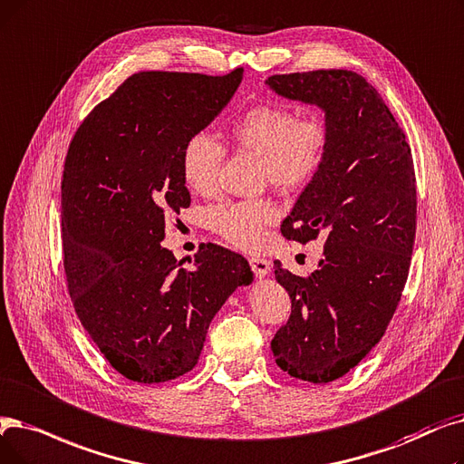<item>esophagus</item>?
<instances>
[{
	"instance_id": "esophagus-1",
	"label": "esophagus",
	"mask_w": 464,
	"mask_h": 464,
	"mask_svg": "<svg viewBox=\"0 0 464 464\" xmlns=\"http://www.w3.org/2000/svg\"><path fill=\"white\" fill-rule=\"evenodd\" d=\"M250 266H252L254 273H256L259 278L267 276L269 271H271V261L261 259V257H252V259H250Z\"/></svg>"
}]
</instances>
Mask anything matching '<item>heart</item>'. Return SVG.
<instances>
[{"label":"heart","mask_w":464,"mask_h":464,"mask_svg":"<svg viewBox=\"0 0 464 464\" xmlns=\"http://www.w3.org/2000/svg\"><path fill=\"white\" fill-rule=\"evenodd\" d=\"M235 148L261 159V176L271 186L292 191L309 184L324 160L330 129L320 113L297 117L280 104H259L240 115L229 129ZM224 148L207 134H191L179 155L186 186L210 195L218 188V174ZM278 210L269 198L226 200L208 212L212 229L231 245L256 250L264 243L266 227L276 219Z\"/></svg>","instance_id":"heart-1"}]
</instances>
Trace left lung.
<instances>
[{"label": "left lung", "instance_id": "obj_1", "mask_svg": "<svg viewBox=\"0 0 464 464\" xmlns=\"http://www.w3.org/2000/svg\"><path fill=\"white\" fill-rule=\"evenodd\" d=\"M278 96L324 111L322 167L280 231L324 256L301 278L275 261L292 314L273 341L276 366L295 379L343 377L379 343L406 286L417 224V191L406 134L379 92L349 70L271 75Z\"/></svg>", "mask_w": 464, "mask_h": 464}]
</instances>
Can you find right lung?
<instances>
[{"label":"right lung","instance_id":"obj_1","mask_svg":"<svg viewBox=\"0 0 464 464\" xmlns=\"http://www.w3.org/2000/svg\"><path fill=\"white\" fill-rule=\"evenodd\" d=\"M243 82V70L140 72L77 129L64 165L60 216L68 290L83 328L130 381L163 382L191 372L212 318L254 273L231 250L207 246L184 269L165 218L191 198L179 155Z\"/></svg>","mask_w":464,"mask_h":464}]
</instances>
